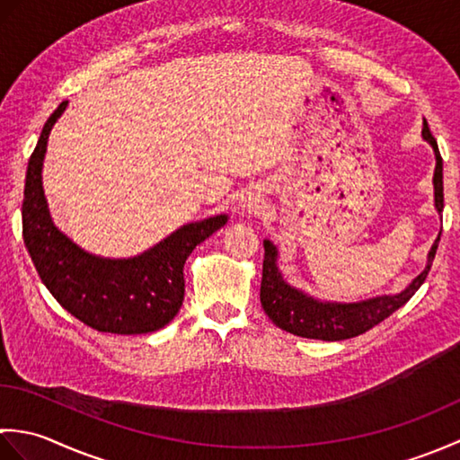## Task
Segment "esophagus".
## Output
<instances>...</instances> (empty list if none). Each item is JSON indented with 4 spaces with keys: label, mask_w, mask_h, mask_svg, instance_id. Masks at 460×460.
<instances>
[{
    "label": "esophagus",
    "mask_w": 460,
    "mask_h": 460,
    "mask_svg": "<svg viewBox=\"0 0 460 460\" xmlns=\"http://www.w3.org/2000/svg\"><path fill=\"white\" fill-rule=\"evenodd\" d=\"M241 208L251 211L252 208H257V199L251 198V195H249V198H243V199H241Z\"/></svg>",
    "instance_id": "34e87169"
}]
</instances>
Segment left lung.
Returning <instances> with one entry per match:
<instances>
[{
	"instance_id": "left-lung-1",
	"label": "left lung",
	"mask_w": 460,
	"mask_h": 460,
	"mask_svg": "<svg viewBox=\"0 0 460 460\" xmlns=\"http://www.w3.org/2000/svg\"><path fill=\"white\" fill-rule=\"evenodd\" d=\"M423 138L433 146L435 152V208L441 213L445 208L443 198V158L438 154L437 140L425 122ZM438 239L433 243L427 257V267L411 285L399 295H384L376 298H367L361 302H320L305 292L290 287L282 279L277 267V247L270 241H265V261H262V280H261V305L265 308L267 316L282 330L290 332L295 336L338 341L356 338L364 332L377 326L387 316H392L395 310L402 308L411 298L419 287L423 285L429 270H431L435 252L438 247Z\"/></svg>"
}]
</instances>
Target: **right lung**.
I'll use <instances>...</instances> for the list:
<instances>
[{
  "instance_id": "1",
  "label": "right lung",
  "mask_w": 460,
  "mask_h": 460,
  "mask_svg": "<svg viewBox=\"0 0 460 460\" xmlns=\"http://www.w3.org/2000/svg\"><path fill=\"white\" fill-rule=\"evenodd\" d=\"M66 104L49 116L29 158L22 208L25 247L43 285L75 318L111 334H148L180 312L185 259L227 223V215L183 225L132 259H102L75 245L53 225L41 181L49 134Z\"/></svg>"
}]
</instances>
